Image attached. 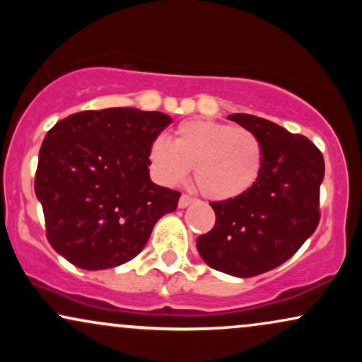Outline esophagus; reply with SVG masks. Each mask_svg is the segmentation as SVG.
I'll use <instances>...</instances> for the list:
<instances>
[{"mask_svg": "<svg viewBox=\"0 0 362 362\" xmlns=\"http://www.w3.org/2000/svg\"><path fill=\"white\" fill-rule=\"evenodd\" d=\"M194 201H195L194 197H190V195L184 194V195H182L180 199H178V207H180V209H184V207H187V206H190V204H192Z\"/></svg>", "mask_w": 362, "mask_h": 362, "instance_id": "1", "label": "esophagus"}]
</instances>
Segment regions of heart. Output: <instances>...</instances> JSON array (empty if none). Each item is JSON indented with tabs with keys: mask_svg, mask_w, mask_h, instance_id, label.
<instances>
[{
	"mask_svg": "<svg viewBox=\"0 0 362 362\" xmlns=\"http://www.w3.org/2000/svg\"><path fill=\"white\" fill-rule=\"evenodd\" d=\"M148 156L158 182L178 185L194 168L199 190L214 201L247 192L262 167V146L255 134L214 120L182 122L175 129L173 143L158 136Z\"/></svg>",
	"mask_w": 362,
	"mask_h": 362,
	"instance_id": "b5f03b06",
	"label": "heart"
}]
</instances>
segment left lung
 <instances>
[{"instance_id":"obj_1","label":"left lung","mask_w":362,"mask_h":362,"mask_svg":"<svg viewBox=\"0 0 362 362\" xmlns=\"http://www.w3.org/2000/svg\"><path fill=\"white\" fill-rule=\"evenodd\" d=\"M228 119L260 141V173L245 194L211 202L216 224L199 236L197 250L216 271L253 277L289 260L317 230L325 161L308 138L271 120L250 114Z\"/></svg>"}]
</instances>
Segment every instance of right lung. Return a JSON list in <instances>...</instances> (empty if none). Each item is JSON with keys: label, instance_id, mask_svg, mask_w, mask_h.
<instances>
[{"label": "right lung", "instance_id": "add662e5", "mask_svg": "<svg viewBox=\"0 0 362 362\" xmlns=\"http://www.w3.org/2000/svg\"><path fill=\"white\" fill-rule=\"evenodd\" d=\"M172 122L131 107L85 110L59 120L39 151L35 195L52 248L86 271L134 259L180 192L153 184L149 146Z\"/></svg>", "mask_w": 362, "mask_h": 362}]
</instances>
